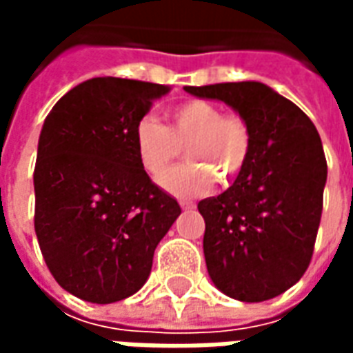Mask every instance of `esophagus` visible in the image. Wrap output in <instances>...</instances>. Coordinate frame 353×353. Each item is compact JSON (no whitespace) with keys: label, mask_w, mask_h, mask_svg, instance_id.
<instances>
[{"label":"esophagus","mask_w":353,"mask_h":353,"mask_svg":"<svg viewBox=\"0 0 353 353\" xmlns=\"http://www.w3.org/2000/svg\"><path fill=\"white\" fill-rule=\"evenodd\" d=\"M179 206L183 208V210H192L194 204H192V202H187V200H181V202H179Z\"/></svg>","instance_id":"obj_1"}]
</instances>
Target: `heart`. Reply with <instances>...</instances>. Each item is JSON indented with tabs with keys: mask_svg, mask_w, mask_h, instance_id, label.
Returning <instances> with one entry per match:
<instances>
[{
	"mask_svg": "<svg viewBox=\"0 0 353 353\" xmlns=\"http://www.w3.org/2000/svg\"><path fill=\"white\" fill-rule=\"evenodd\" d=\"M134 147L151 176H161L185 149L189 162L166 172L159 183L174 196L191 199L206 194L214 177L229 183L240 176L252 153V130L242 117L223 113L212 101L189 100L170 111L166 126L154 117H141Z\"/></svg>",
	"mask_w": 353,
	"mask_h": 353,
	"instance_id": "1",
	"label": "heart"
}]
</instances>
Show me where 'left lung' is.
Segmentation results:
<instances>
[{
  "mask_svg": "<svg viewBox=\"0 0 353 353\" xmlns=\"http://www.w3.org/2000/svg\"><path fill=\"white\" fill-rule=\"evenodd\" d=\"M185 90L225 101L252 130V153L234 183L199 202L208 274L230 299H274L303 278L314 253L327 181L318 130L303 109L257 81Z\"/></svg>",
  "mask_w": 353,
  "mask_h": 353,
  "instance_id": "8db88e82",
  "label": "left lung"
}]
</instances>
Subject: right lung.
I'll return each instance as SVG.
<instances>
[{"instance_id": "add662e5", "label": "right lung", "mask_w": 353, "mask_h": 353, "mask_svg": "<svg viewBox=\"0 0 353 353\" xmlns=\"http://www.w3.org/2000/svg\"><path fill=\"white\" fill-rule=\"evenodd\" d=\"M170 87L94 77L50 109L34 170L35 234L62 288L87 303L143 288L181 208L149 179L134 128Z\"/></svg>"}]
</instances>
